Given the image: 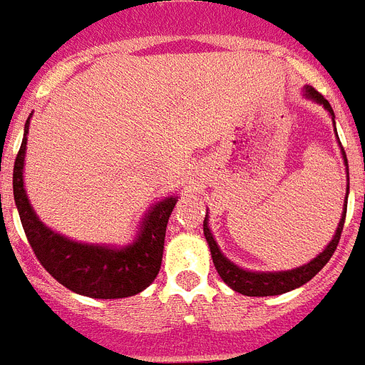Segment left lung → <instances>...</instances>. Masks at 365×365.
I'll list each match as a JSON object with an SVG mask.
<instances>
[{
	"instance_id": "8db88e82",
	"label": "left lung",
	"mask_w": 365,
	"mask_h": 365,
	"mask_svg": "<svg viewBox=\"0 0 365 365\" xmlns=\"http://www.w3.org/2000/svg\"><path fill=\"white\" fill-rule=\"evenodd\" d=\"M305 96L307 98L314 100L318 104H322L326 110L329 111L331 119H335L334 110L322 94L318 93L317 88L305 87ZM335 125V121H334ZM343 159H345V166L349 170V165H346V155L343 151ZM346 195H349V185H346ZM345 216H346V199H345V210H343V216H341V222L337 225V231H335V237L331 239V242L326 246L324 252H320V255H317L314 259L309 261L307 265H301L297 269H292V271H280V272H252L244 271L240 267H237L235 263L225 257V255L220 252L217 248V242L212 237L210 229H208V222L205 217V237L206 242L210 246L212 259H214V265H216L217 274L222 277V280L227 286L239 292L242 295H250V297H267V295H280L286 294L289 289H295L307 284L312 277H317L318 271H322V267L329 261V257L334 255V252L337 250V244H339L341 233H343V225H345Z\"/></svg>"
}]
</instances>
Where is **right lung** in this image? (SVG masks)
Listing matches in <instances>:
<instances>
[{
	"label": "right lung",
	"mask_w": 365,
	"mask_h": 365,
	"mask_svg": "<svg viewBox=\"0 0 365 365\" xmlns=\"http://www.w3.org/2000/svg\"><path fill=\"white\" fill-rule=\"evenodd\" d=\"M28 126L14 159L13 195L19 208L26 239L45 271L71 292L94 299H119L140 294L159 274L166 223L178 197H168L145 214L136 240L125 248H111L98 244L76 242L54 233L39 222L24 191V155L28 142Z\"/></svg>",
	"instance_id": "right-lung-1"
}]
</instances>
